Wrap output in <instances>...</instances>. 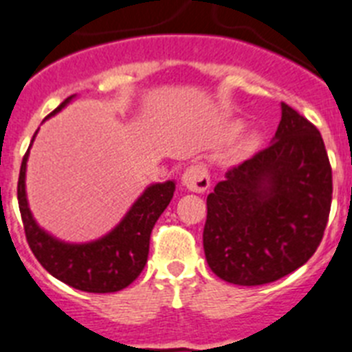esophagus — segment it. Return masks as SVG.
<instances>
[{
    "mask_svg": "<svg viewBox=\"0 0 352 352\" xmlns=\"http://www.w3.org/2000/svg\"><path fill=\"white\" fill-rule=\"evenodd\" d=\"M182 184L186 190L195 191V193H204L209 188V173L208 170L200 164H193L184 171L182 175Z\"/></svg>",
    "mask_w": 352,
    "mask_h": 352,
    "instance_id": "34e87169",
    "label": "esophagus"
}]
</instances>
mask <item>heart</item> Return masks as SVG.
I'll return each mask as SVG.
<instances>
[{
	"mask_svg": "<svg viewBox=\"0 0 352 352\" xmlns=\"http://www.w3.org/2000/svg\"><path fill=\"white\" fill-rule=\"evenodd\" d=\"M241 123L240 121H234V123H231V126H229V132L231 134H236V132H240L241 131ZM258 144V134L256 132H249V134H245L243 138H241L240 144H238V148L241 150V152H247V150L254 148Z\"/></svg>",
	"mask_w": 352,
	"mask_h": 352,
	"instance_id": "heart-1",
	"label": "heart"
}]
</instances>
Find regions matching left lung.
<instances>
[{"mask_svg": "<svg viewBox=\"0 0 352 352\" xmlns=\"http://www.w3.org/2000/svg\"><path fill=\"white\" fill-rule=\"evenodd\" d=\"M331 166L317 126L281 103L267 148L232 168L208 195L204 252L220 279L258 286L311 258L331 209Z\"/></svg>", "mask_w": 352, "mask_h": 352, "instance_id": "8db88e82", "label": "left lung"}]
</instances>
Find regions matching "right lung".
I'll return each mask as SVG.
<instances>
[{"mask_svg": "<svg viewBox=\"0 0 352 352\" xmlns=\"http://www.w3.org/2000/svg\"><path fill=\"white\" fill-rule=\"evenodd\" d=\"M75 98L76 94H73L64 100L48 118L55 116ZM37 132L39 131H35L28 152L21 162L17 182V202L32 252L53 277L76 290L89 294H112L123 290L138 279L146 265L150 234L155 221L173 199L175 181L153 182L146 186L120 223L98 240L84 243L58 240L37 223L26 199V162Z\"/></svg>", "mask_w": 352, "mask_h": 352, "instance_id": "obj_1", "label": "right lung"}]
</instances>
